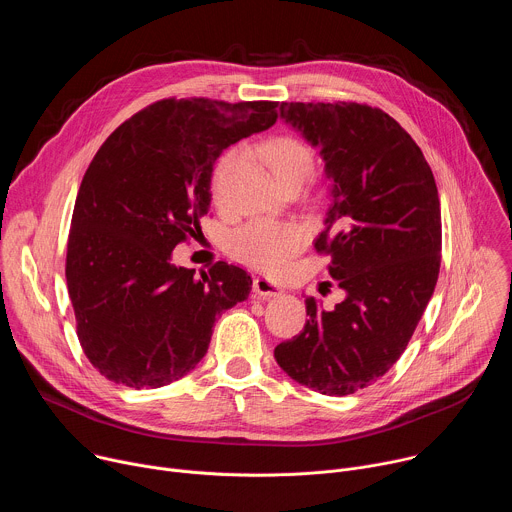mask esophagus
Segmentation results:
<instances>
[{
	"instance_id": "34e87169",
	"label": "esophagus",
	"mask_w": 512,
	"mask_h": 512,
	"mask_svg": "<svg viewBox=\"0 0 512 512\" xmlns=\"http://www.w3.org/2000/svg\"><path fill=\"white\" fill-rule=\"evenodd\" d=\"M253 291L259 296V298H275V296H281V287L275 285L273 281L265 279V277H255L253 279Z\"/></svg>"
}]
</instances>
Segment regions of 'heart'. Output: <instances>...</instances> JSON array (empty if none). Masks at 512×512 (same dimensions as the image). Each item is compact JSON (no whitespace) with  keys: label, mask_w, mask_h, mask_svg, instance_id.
<instances>
[{"label":"heart","mask_w":512,"mask_h":512,"mask_svg":"<svg viewBox=\"0 0 512 512\" xmlns=\"http://www.w3.org/2000/svg\"><path fill=\"white\" fill-rule=\"evenodd\" d=\"M261 154L281 186L289 182H304L314 170V152L302 139L279 135L263 143ZM237 152H225L214 164L210 188L214 198H221L223 184L237 162ZM306 243V231L298 223L267 221L255 218L235 229L227 241L229 253L263 271L283 267Z\"/></svg>","instance_id":"heart-1"}]
</instances>
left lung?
Wrapping results in <instances>:
<instances>
[{
  "label": "left lung",
  "instance_id": "obj_1",
  "mask_svg": "<svg viewBox=\"0 0 512 512\" xmlns=\"http://www.w3.org/2000/svg\"><path fill=\"white\" fill-rule=\"evenodd\" d=\"M326 162L332 204L314 247L346 298H306L308 322L275 346L300 385L344 397L381 379L407 348L440 275L442 212L429 164L385 111L360 103H281Z\"/></svg>",
  "mask_w": 512,
  "mask_h": 512
}]
</instances>
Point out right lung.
<instances>
[{
  "label": "right lung",
  "mask_w": 512,
  "mask_h": 512,
  "mask_svg": "<svg viewBox=\"0 0 512 512\" xmlns=\"http://www.w3.org/2000/svg\"><path fill=\"white\" fill-rule=\"evenodd\" d=\"M275 101L162 99L123 121L81 182L66 245L77 336L109 381L158 389L190 373L223 310L247 300L251 275L225 261L200 277L172 251L210 206L216 158L269 129Z\"/></svg>",
  "instance_id": "obj_1"
}]
</instances>
